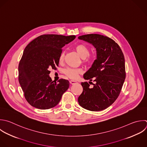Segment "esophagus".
<instances>
[{
  "mask_svg": "<svg viewBox=\"0 0 147 147\" xmlns=\"http://www.w3.org/2000/svg\"><path fill=\"white\" fill-rule=\"evenodd\" d=\"M69 83H70V84H71L72 85H73V84H77V83H78V82L76 81V80H71L69 81Z\"/></svg>",
  "mask_w": 147,
  "mask_h": 147,
  "instance_id": "1",
  "label": "esophagus"
}]
</instances>
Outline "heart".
I'll use <instances>...</instances> for the list:
<instances>
[{"mask_svg": "<svg viewBox=\"0 0 147 147\" xmlns=\"http://www.w3.org/2000/svg\"><path fill=\"white\" fill-rule=\"evenodd\" d=\"M75 49L77 53L79 55V56L84 61H88V59H87V56L90 54V50H89V48L86 45L84 44H78L75 47ZM64 57V54L63 52H62L60 54L59 59V61L60 63H62L63 61ZM82 70L81 68H68L64 71V73L69 78L75 79L78 78V75L80 74L82 72Z\"/></svg>", "mask_w": 147, "mask_h": 147, "instance_id": "b5f03b06", "label": "heart"}]
</instances>
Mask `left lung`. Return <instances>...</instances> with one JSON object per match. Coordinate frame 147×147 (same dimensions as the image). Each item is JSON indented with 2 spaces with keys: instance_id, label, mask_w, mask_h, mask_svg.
<instances>
[{
  "instance_id": "obj_1",
  "label": "left lung",
  "mask_w": 147,
  "mask_h": 147,
  "mask_svg": "<svg viewBox=\"0 0 147 147\" xmlns=\"http://www.w3.org/2000/svg\"><path fill=\"white\" fill-rule=\"evenodd\" d=\"M78 38L92 45L96 53L91 67L83 75L90 81L94 78L95 84L90 87L87 82L81 83L83 90L78 98L79 104L88 110H103L117 99L125 81L123 54L119 45L106 36L90 34Z\"/></svg>"
}]
</instances>
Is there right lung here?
Instances as JSON below:
<instances>
[{
  "mask_svg": "<svg viewBox=\"0 0 147 147\" xmlns=\"http://www.w3.org/2000/svg\"><path fill=\"white\" fill-rule=\"evenodd\" d=\"M75 38V36L45 34L25 48L18 67V79L25 97L32 106L42 110L52 108L69 88L68 80L61 79L57 83L52 81L49 69H56L62 48Z\"/></svg>",
  "mask_w": 147,
  "mask_h": 147,
  "instance_id": "right-lung-1",
  "label": "right lung"
}]
</instances>
